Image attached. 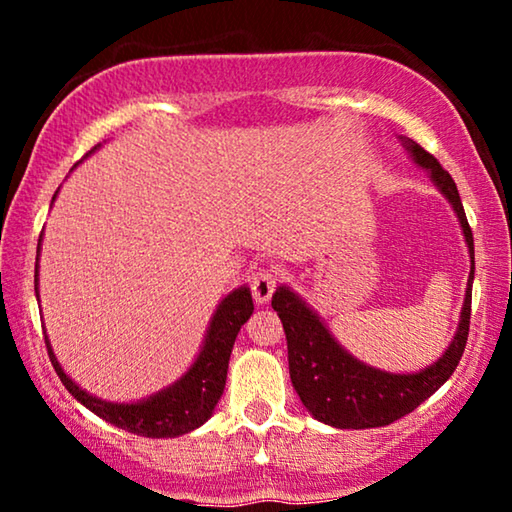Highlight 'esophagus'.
Returning <instances> with one entry per match:
<instances>
[{
  "mask_svg": "<svg viewBox=\"0 0 512 512\" xmlns=\"http://www.w3.org/2000/svg\"><path fill=\"white\" fill-rule=\"evenodd\" d=\"M277 284V275L273 271H257L250 277V291H253V298L257 305H266L271 300L273 291Z\"/></svg>",
  "mask_w": 512,
  "mask_h": 512,
  "instance_id": "1",
  "label": "esophagus"
}]
</instances>
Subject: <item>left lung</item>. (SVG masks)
I'll use <instances>...</instances> for the list:
<instances>
[{"instance_id":"1","label":"left lung","mask_w":512,"mask_h":512,"mask_svg":"<svg viewBox=\"0 0 512 512\" xmlns=\"http://www.w3.org/2000/svg\"><path fill=\"white\" fill-rule=\"evenodd\" d=\"M402 144L411 153L418 167L431 173V180L452 203L461 221L467 250H470L472 271L467 280L465 302L461 309V323L456 336L449 343L443 357L413 375H395V372L377 370L354 359L343 350L329 329L323 325L316 311L298 298L289 287H280L273 293L271 305L282 320L287 334L289 350V375L291 384L300 395L302 404L316 420L336 429H372L386 427L406 413L418 409L429 400L445 381L452 377L458 361L463 357L467 332H470L472 311V280H474V237L467 223L461 196H458L452 176L440 167L431 153L422 149L418 142L402 137Z\"/></svg>"}]
</instances>
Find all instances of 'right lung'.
Wrapping results in <instances>:
<instances>
[{
	"label": "right lung",
	"mask_w": 512,
	"mask_h": 512,
	"mask_svg": "<svg viewBox=\"0 0 512 512\" xmlns=\"http://www.w3.org/2000/svg\"><path fill=\"white\" fill-rule=\"evenodd\" d=\"M56 198V194H54ZM40 241L38 239V257H40ZM38 257H36V298H38ZM253 296L248 287H239L228 293L216 307L212 323L207 327L205 343L198 352L196 361L192 363L183 377L176 384H171L164 391L155 393L146 400L133 404H117L99 400L83 388L74 384L60 368L51 343L45 336L47 352L51 366L56 368V375L63 381L65 388L79 400L85 409L99 415L115 427L137 433L144 438H176L183 433L194 431L214 413L216 402L221 400L225 377H228V361L232 345L239 334L241 325L246 323L253 314Z\"/></svg>",
	"instance_id": "1"
}]
</instances>
